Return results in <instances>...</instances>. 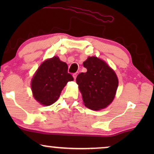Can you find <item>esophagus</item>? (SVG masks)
I'll list each match as a JSON object with an SVG mask.
<instances>
[{"mask_svg": "<svg viewBox=\"0 0 154 154\" xmlns=\"http://www.w3.org/2000/svg\"><path fill=\"white\" fill-rule=\"evenodd\" d=\"M77 75H78V73H73V79H76Z\"/></svg>", "mask_w": 154, "mask_h": 154, "instance_id": "1", "label": "esophagus"}]
</instances>
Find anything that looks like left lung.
<instances>
[{
	"mask_svg": "<svg viewBox=\"0 0 154 154\" xmlns=\"http://www.w3.org/2000/svg\"><path fill=\"white\" fill-rule=\"evenodd\" d=\"M86 73H81L76 83L84 104L92 110L106 108L115 97L119 80L115 71L97 57H89L83 62Z\"/></svg>",
	"mask_w": 154,
	"mask_h": 154,
	"instance_id": "obj_1",
	"label": "left lung"
}]
</instances>
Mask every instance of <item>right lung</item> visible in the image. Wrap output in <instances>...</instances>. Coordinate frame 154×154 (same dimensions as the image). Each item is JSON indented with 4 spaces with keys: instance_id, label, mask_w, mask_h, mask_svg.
<instances>
[{
    "instance_id": "add662e5",
    "label": "right lung",
    "mask_w": 154,
    "mask_h": 154,
    "mask_svg": "<svg viewBox=\"0 0 154 154\" xmlns=\"http://www.w3.org/2000/svg\"><path fill=\"white\" fill-rule=\"evenodd\" d=\"M73 78L68 73V66L58 57L42 63L31 80V90L35 100L44 106L56 102L61 92Z\"/></svg>"
}]
</instances>
